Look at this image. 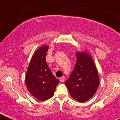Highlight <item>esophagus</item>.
Here are the masks:
<instances>
[{
	"label": "esophagus",
	"instance_id": "34e87169",
	"mask_svg": "<svg viewBox=\"0 0 120 120\" xmlns=\"http://www.w3.org/2000/svg\"><path fill=\"white\" fill-rule=\"evenodd\" d=\"M65 80H66V78L64 76H61V77L60 78V81L61 82H64V81Z\"/></svg>",
	"mask_w": 120,
	"mask_h": 120
}]
</instances>
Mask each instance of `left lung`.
Here are the masks:
<instances>
[{"mask_svg":"<svg viewBox=\"0 0 120 120\" xmlns=\"http://www.w3.org/2000/svg\"><path fill=\"white\" fill-rule=\"evenodd\" d=\"M76 63L70 77L66 81L71 96L79 102L89 100L99 86V78L92 58L87 52L76 54Z\"/></svg>","mask_w":120,"mask_h":120,"instance_id":"obj_1","label":"left lung"}]
</instances>
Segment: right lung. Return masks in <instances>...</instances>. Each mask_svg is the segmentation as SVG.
I'll return each instance as SVG.
<instances>
[{
	"label": "right lung",
	"instance_id": "right-lung-1",
	"mask_svg": "<svg viewBox=\"0 0 120 120\" xmlns=\"http://www.w3.org/2000/svg\"><path fill=\"white\" fill-rule=\"evenodd\" d=\"M48 46L39 48L31 59L26 76L28 91L39 100H48L53 96L59 81L52 75L46 62Z\"/></svg>",
	"mask_w": 120,
	"mask_h": 120
}]
</instances>
